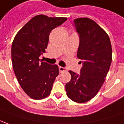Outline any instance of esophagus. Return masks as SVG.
Listing matches in <instances>:
<instances>
[{
    "instance_id": "esophagus-1",
    "label": "esophagus",
    "mask_w": 124,
    "mask_h": 124,
    "mask_svg": "<svg viewBox=\"0 0 124 124\" xmlns=\"http://www.w3.org/2000/svg\"><path fill=\"white\" fill-rule=\"evenodd\" d=\"M59 71H60V72H63V71H65L67 70V69H66L65 67H61V66L59 67Z\"/></svg>"
}]
</instances>
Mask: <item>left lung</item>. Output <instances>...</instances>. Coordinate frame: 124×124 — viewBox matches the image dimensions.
<instances>
[{"label":"left lung","mask_w":124,"mask_h":124,"mask_svg":"<svg viewBox=\"0 0 124 124\" xmlns=\"http://www.w3.org/2000/svg\"><path fill=\"white\" fill-rule=\"evenodd\" d=\"M80 36L77 57L82 60L80 74L69 71L67 96L76 103H86L96 96L105 80L112 61V48L108 34L89 18L73 20Z\"/></svg>","instance_id":"1"}]
</instances>
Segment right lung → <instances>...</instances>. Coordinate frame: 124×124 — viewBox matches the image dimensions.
Returning <instances> with one entry per match:
<instances>
[{"label": "right lung", "mask_w": 124, "mask_h": 124, "mask_svg": "<svg viewBox=\"0 0 124 124\" xmlns=\"http://www.w3.org/2000/svg\"><path fill=\"white\" fill-rule=\"evenodd\" d=\"M67 19L39 15L31 18L15 36L11 46L13 71L25 93L33 99L47 97L59 71L57 65L39 57L47 48L49 34Z\"/></svg>", "instance_id": "add662e5"}]
</instances>
